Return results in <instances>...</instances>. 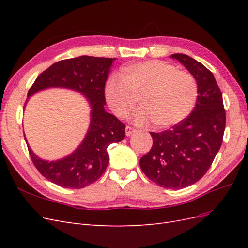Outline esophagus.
Returning <instances> with one entry per match:
<instances>
[{
    "mask_svg": "<svg viewBox=\"0 0 248 248\" xmlns=\"http://www.w3.org/2000/svg\"><path fill=\"white\" fill-rule=\"evenodd\" d=\"M125 131H126V136L127 137H130L131 134H133L134 132H136V129L132 128V127H130V126H126Z\"/></svg>",
    "mask_w": 248,
    "mask_h": 248,
    "instance_id": "esophagus-1",
    "label": "esophagus"
}]
</instances>
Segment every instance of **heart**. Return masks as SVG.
<instances>
[{"instance_id":"b5f03b06","label":"heart","mask_w":248,"mask_h":248,"mask_svg":"<svg viewBox=\"0 0 248 248\" xmlns=\"http://www.w3.org/2000/svg\"><path fill=\"white\" fill-rule=\"evenodd\" d=\"M107 102L119 118L128 116L139 95L140 108L133 121L139 125L153 121L159 128L181 122L197 100V81L190 73L179 71L174 65L149 60L122 69L108 78L104 89Z\"/></svg>"}]
</instances>
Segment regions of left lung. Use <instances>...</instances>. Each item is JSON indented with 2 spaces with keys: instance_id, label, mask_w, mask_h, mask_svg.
Here are the masks:
<instances>
[{
  "instance_id": "1",
  "label": "left lung",
  "mask_w": 248,
  "mask_h": 248,
  "mask_svg": "<svg viewBox=\"0 0 248 248\" xmlns=\"http://www.w3.org/2000/svg\"><path fill=\"white\" fill-rule=\"evenodd\" d=\"M198 85L191 114L170 130L150 132L153 146L140 160L144 174L164 188L181 189L198 182L219 151L226 128L222 94L213 73L197 60L174 54Z\"/></svg>"
}]
</instances>
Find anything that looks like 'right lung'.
I'll list each match as a JSON object with an SVG mask.
<instances>
[{"mask_svg": "<svg viewBox=\"0 0 248 248\" xmlns=\"http://www.w3.org/2000/svg\"><path fill=\"white\" fill-rule=\"evenodd\" d=\"M115 60L90 56L62 60L39 74L28 92L29 97L47 88L72 89L85 95L91 107L89 130L69 156L56 161L42 160L27 142L36 169L48 181L64 188L79 189L97 181L109 162L108 147L125 138V125L104 109V86Z\"/></svg>", "mask_w": 248, "mask_h": 248, "instance_id": "right-lung-1", "label": "right lung"}]
</instances>
